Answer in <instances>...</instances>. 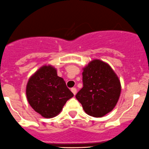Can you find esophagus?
I'll use <instances>...</instances> for the list:
<instances>
[{"label":"esophagus","instance_id":"1","mask_svg":"<svg viewBox=\"0 0 149 149\" xmlns=\"http://www.w3.org/2000/svg\"><path fill=\"white\" fill-rule=\"evenodd\" d=\"M71 91H72V92L73 93V94H74V95H76V93H77V89L75 88H72L71 89Z\"/></svg>","mask_w":149,"mask_h":149}]
</instances>
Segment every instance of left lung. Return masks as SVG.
<instances>
[{"mask_svg": "<svg viewBox=\"0 0 149 149\" xmlns=\"http://www.w3.org/2000/svg\"><path fill=\"white\" fill-rule=\"evenodd\" d=\"M82 72L83 87L76 98L86 114L102 117L112 111L121 93V83L109 64L94 59L85 66Z\"/></svg>", "mask_w": 149, "mask_h": 149, "instance_id": "left-lung-1", "label": "left lung"}]
</instances>
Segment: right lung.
<instances>
[{"label": "right lung", "instance_id": "add662e5", "mask_svg": "<svg viewBox=\"0 0 149 149\" xmlns=\"http://www.w3.org/2000/svg\"><path fill=\"white\" fill-rule=\"evenodd\" d=\"M26 95L31 107L45 118L58 115L66 102L74 96L51 65L42 66L29 77Z\"/></svg>", "mask_w": 149, "mask_h": 149}]
</instances>
